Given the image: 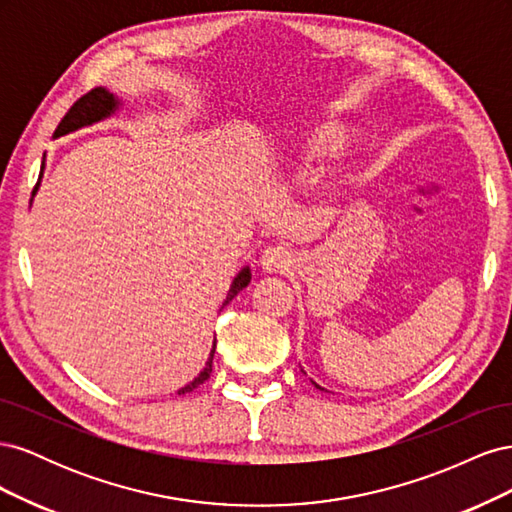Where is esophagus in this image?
Listing matches in <instances>:
<instances>
[{
	"label": "esophagus",
	"instance_id": "1",
	"mask_svg": "<svg viewBox=\"0 0 512 512\" xmlns=\"http://www.w3.org/2000/svg\"><path fill=\"white\" fill-rule=\"evenodd\" d=\"M294 265V256L284 245H271L260 256V267L267 273H286Z\"/></svg>",
	"mask_w": 512,
	"mask_h": 512
}]
</instances>
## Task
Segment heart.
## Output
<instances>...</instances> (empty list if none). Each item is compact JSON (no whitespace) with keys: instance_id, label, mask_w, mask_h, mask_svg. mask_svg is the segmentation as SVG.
<instances>
[{"instance_id":"1","label":"heart","mask_w":512,"mask_h":512,"mask_svg":"<svg viewBox=\"0 0 512 512\" xmlns=\"http://www.w3.org/2000/svg\"><path fill=\"white\" fill-rule=\"evenodd\" d=\"M352 138L354 134L346 123L322 119L307 123V126L294 132L282 151L292 168L305 170L337 158L352 143Z\"/></svg>"}]
</instances>
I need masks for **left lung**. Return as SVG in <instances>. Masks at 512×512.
Returning <instances> with one entry per match:
<instances>
[{"instance_id":"1","label":"left lung","mask_w":512,"mask_h":512,"mask_svg":"<svg viewBox=\"0 0 512 512\" xmlns=\"http://www.w3.org/2000/svg\"><path fill=\"white\" fill-rule=\"evenodd\" d=\"M312 382H314V380H312ZM314 386H316V389H320V391H324V389H322V386H320V384H316V382H314Z\"/></svg>"}]
</instances>
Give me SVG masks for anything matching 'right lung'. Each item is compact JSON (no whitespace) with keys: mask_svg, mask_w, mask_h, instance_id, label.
<instances>
[{"mask_svg":"<svg viewBox=\"0 0 512 512\" xmlns=\"http://www.w3.org/2000/svg\"><path fill=\"white\" fill-rule=\"evenodd\" d=\"M119 98L117 96H113L111 91L108 89H104V87H96V89H91L89 94H85L83 98H79L76 100L72 106H70V111L66 113V117L59 121V126H57V130H55V138H59V136H64V134H70V132H74V130H79V128H85V126H91V123H98V121H102V119H106V117H111L117 108H119ZM42 173H44V158H42V168H40V177H38V183H36V188H34V192H32V196H36V192H38V185H40V179H42ZM250 280H252V271H250V267H243L241 271H239V275L235 277V280H232V284H230V290H228V294H226V301L222 303V307L224 305H228L232 299L237 297V294L250 284ZM213 354H215V342H213V348H211V354H209V359H207V363H205V369L200 371V374L190 382V384H185L183 389H179L177 391V395H185V393H190V391H194L198 384H203L209 376H211V367H213Z\"/></svg>","mask_w":512,"mask_h":512,"instance_id":"right-lung-1","label":"right lung"}]
</instances>
